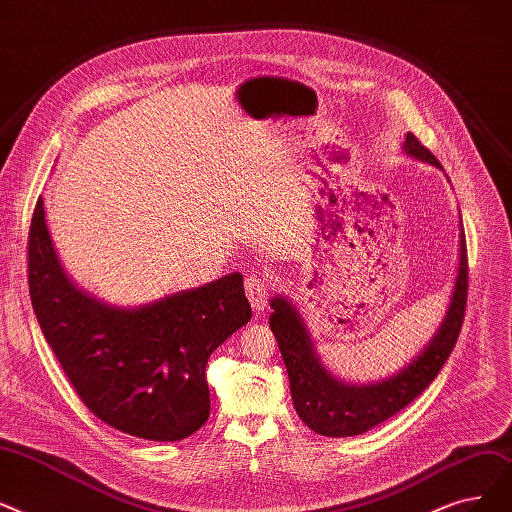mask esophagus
Listing matches in <instances>:
<instances>
[{"instance_id": "obj_1", "label": "esophagus", "mask_w": 512, "mask_h": 512, "mask_svg": "<svg viewBox=\"0 0 512 512\" xmlns=\"http://www.w3.org/2000/svg\"><path fill=\"white\" fill-rule=\"evenodd\" d=\"M269 281H266L264 277H258V275H252L250 279H246V296L252 304L254 310H264L266 306V298H269Z\"/></svg>"}]
</instances>
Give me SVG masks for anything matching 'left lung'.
Listing matches in <instances>:
<instances>
[{
  "instance_id": "obj_1",
  "label": "left lung",
  "mask_w": 512,
  "mask_h": 512,
  "mask_svg": "<svg viewBox=\"0 0 512 512\" xmlns=\"http://www.w3.org/2000/svg\"><path fill=\"white\" fill-rule=\"evenodd\" d=\"M402 152L442 168L437 158L412 133H406ZM467 269V243L465 233H460L456 279L440 327L435 329L421 352L412 356L402 369L369 383H350L335 377L321 362L296 304L285 296H275L271 300L273 312L269 316V325L285 362L291 400H294L298 417L314 433L352 437L367 433L375 425L394 417L396 412L421 396L444 367L458 339L467 306Z\"/></svg>"
}]
</instances>
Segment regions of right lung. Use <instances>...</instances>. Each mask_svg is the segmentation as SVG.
<instances>
[{"instance_id":"1","label":"right lung","mask_w":512,"mask_h":512,"mask_svg":"<svg viewBox=\"0 0 512 512\" xmlns=\"http://www.w3.org/2000/svg\"><path fill=\"white\" fill-rule=\"evenodd\" d=\"M29 291L83 404L110 427L150 442L183 440L208 421V358L252 319L241 273L141 306L91 296L64 271L43 198L29 233Z\"/></svg>"}]
</instances>
